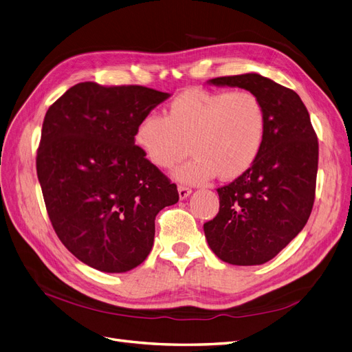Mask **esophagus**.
Masks as SVG:
<instances>
[{
	"instance_id": "1",
	"label": "esophagus",
	"mask_w": 352,
	"mask_h": 352,
	"mask_svg": "<svg viewBox=\"0 0 352 352\" xmlns=\"http://www.w3.org/2000/svg\"><path fill=\"white\" fill-rule=\"evenodd\" d=\"M191 194V188L186 187V186H178V196H179V200H186L188 196Z\"/></svg>"
}]
</instances>
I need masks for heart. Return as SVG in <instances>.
<instances>
[{
	"instance_id": "obj_1",
	"label": "heart",
	"mask_w": 352,
	"mask_h": 352,
	"mask_svg": "<svg viewBox=\"0 0 352 352\" xmlns=\"http://www.w3.org/2000/svg\"><path fill=\"white\" fill-rule=\"evenodd\" d=\"M267 133L263 101L248 89H187L168 106L166 117L143 114L133 143L155 166H173L188 148L190 160L173 175L179 183L203 184L217 174L235 179L256 161Z\"/></svg>"
}]
</instances>
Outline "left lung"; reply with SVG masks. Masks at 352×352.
<instances>
[{
	"mask_svg": "<svg viewBox=\"0 0 352 352\" xmlns=\"http://www.w3.org/2000/svg\"><path fill=\"white\" fill-rule=\"evenodd\" d=\"M207 84L248 89L264 104L263 149L248 171L217 188L219 213L204 223L217 258L232 265H261L307 223L315 201L318 138L300 97L270 78L251 72Z\"/></svg>",
	"mask_w": 352,
	"mask_h": 352,
	"instance_id": "left-lung-1",
	"label": "left lung"
}]
</instances>
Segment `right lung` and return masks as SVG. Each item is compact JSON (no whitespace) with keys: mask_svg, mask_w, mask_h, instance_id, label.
I'll use <instances>...</instances> for the list:
<instances>
[{"mask_svg":"<svg viewBox=\"0 0 352 352\" xmlns=\"http://www.w3.org/2000/svg\"><path fill=\"white\" fill-rule=\"evenodd\" d=\"M140 85L80 82L49 107L36 169L47 214L67 250L102 272H126L149 255L155 217L177 186L135 146L140 117L166 98Z\"/></svg>","mask_w":352,"mask_h":352,"instance_id":"add662e5","label":"right lung"}]
</instances>
